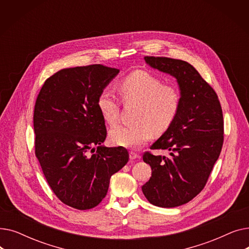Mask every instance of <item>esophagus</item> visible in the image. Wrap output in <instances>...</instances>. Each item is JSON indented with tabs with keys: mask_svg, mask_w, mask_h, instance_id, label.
<instances>
[{
	"mask_svg": "<svg viewBox=\"0 0 249 249\" xmlns=\"http://www.w3.org/2000/svg\"><path fill=\"white\" fill-rule=\"evenodd\" d=\"M129 158H130V160H134L140 159V156H139L137 153H135V152L131 151V152L129 153Z\"/></svg>",
	"mask_w": 249,
	"mask_h": 249,
	"instance_id": "34e87169",
	"label": "esophagus"
}]
</instances>
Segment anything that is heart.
<instances>
[{"mask_svg":"<svg viewBox=\"0 0 249 249\" xmlns=\"http://www.w3.org/2000/svg\"><path fill=\"white\" fill-rule=\"evenodd\" d=\"M125 103L139 104L135 121L131 126H116L110 130L114 144L126 148H138L151 139L153 132H165L176 119L179 107V94L176 88L162 85L156 76L143 71L125 76L118 86ZM97 107L104 121L114 125L119 117V104L108 89L97 100Z\"/></svg>","mask_w":249,"mask_h":249,"instance_id":"heart-1","label":"heart"}]
</instances>
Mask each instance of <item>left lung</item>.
<instances>
[{
	"instance_id": "left-lung-1",
	"label": "left lung",
	"mask_w": 249,
	"mask_h": 249,
	"mask_svg": "<svg viewBox=\"0 0 249 249\" xmlns=\"http://www.w3.org/2000/svg\"><path fill=\"white\" fill-rule=\"evenodd\" d=\"M144 60L176 78L179 107L173 124L150 147L167 149L171 156L144 153L143 161L152 174L141 189L150 204L175 208L204 189L223 145V114L215 90L189 62L154 56Z\"/></svg>"
}]
</instances>
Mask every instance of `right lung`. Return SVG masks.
Segmentation results:
<instances>
[{"mask_svg":"<svg viewBox=\"0 0 249 249\" xmlns=\"http://www.w3.org/2000/svg\"><path fill=\"white\" fill-rule=\"evenodd\" d=\"M119 71L101 64L61 70L47 78L36 100V158L56 197L78 210L98 206L111 177L129 160L126 148L102 145L107 130L97 107Z\"/></svg>","mask_w":249,"mask_h":249,"instance_id":"1","label":"right lung"}]
</instances>
